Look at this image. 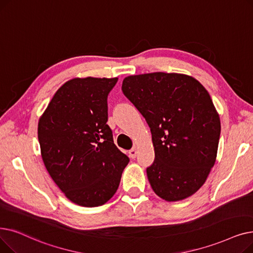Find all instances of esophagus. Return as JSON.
Instances as JSON below:
<instances>
[{
    "label": "esophagus",
    "instance_id": "34e87169",
    "mask_svg": "<svg viewBox=\"0 0 253 253\" xmlns=\"http://www.w3.org/2000/svg\"><path fill=\"white\" fill-rule=\"evenodd\" d=\"M137 153H138V151H137V148L136 147H134V148H131L129 151H128V154H129V158H131V159H135L136 156H137Z\"/></svg>",
    "mask_w": 253,
    "mask_h": 253
}]
</instances>
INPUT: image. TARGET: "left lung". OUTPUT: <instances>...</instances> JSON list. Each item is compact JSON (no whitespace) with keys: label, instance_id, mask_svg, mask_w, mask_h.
I'll list each match as a JSON object with an SVG mask.
<instances>
[{"label":"left lung","instance_id":"1","mask_svg":"<svg viewBox=\"0 0 253 253\" xmlns=\"http://www.w3.org/2000/svg\"><path fill=\"white\" fill-rule=\"evenodd\" d=\"M122 89L150 127L153 191L168 202L194 195L217 156L220 118L209 92L194 77L164 72L127 76Z\"/></svg>","mask_w":253,"mask_h":253}]
</instances>
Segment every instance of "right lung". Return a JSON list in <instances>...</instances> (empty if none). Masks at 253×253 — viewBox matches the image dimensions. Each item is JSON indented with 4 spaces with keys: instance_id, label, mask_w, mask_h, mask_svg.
<instances>
[{
    "instance_id": "1",
    "label": "right lung",
    "mask_w": 253,
    "mask_h": 253,
    "mask_svg": "<svg viewBox=\"0 0 253 253\" xmlns=\"http://www.w3.org/2000/svg\"><path fill=\"white\" fill-rule=\"evenodd\" d=\"M118 78H74L54 93L38 123L46 170L82 207L104 205L116 192L129 160L113 142L108 93Z\"/></svg>"
}]
</instances>
